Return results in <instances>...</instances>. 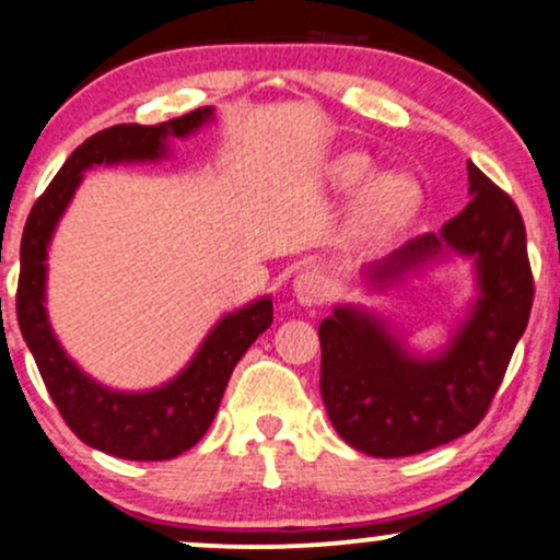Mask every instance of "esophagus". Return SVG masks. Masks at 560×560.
<instances>
[{
    "label": "esophagus",
    "mask_w": 560,
    "mask_h": 560,
    "mask_svg": "<svg viewBox=\"0 0 560 560\" xmlns=\"http://www.w3.org/2000/svg\"><path fill=\"white\" fill-rule=\"evenodd\" d=\"M329 293V280L316 269H306L293 280V295L301 306H319Z\"/></svg>",
    "instance_id": "1"
}]
</instances>
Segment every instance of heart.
<instances>
[{
  "instance_id": "heart-1",
  "label": "heart",
  "mask_w": 560,
  "mask_h": 560,
  "mask_svg": "<svg viewBox=\"0 0 560 560\" xmlns=\"http://www.w3.org/2000/svg\"><path fill=\"white\" fill-rule=\"evenodd\" d=\"M376 176V165L365 155H342L332 168V182L342 191L363 189L358 205V225L374 238H386L402 231L418 218L423 207V189L412 176L386 174Z\"/></svg>"
}]
</instances>
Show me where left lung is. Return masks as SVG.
I'll list each match as a JSON object with an SVG mask.
<instances>
[{
	"mask_svg": "<svg viewBox=\"0 0 560 560\" xmlns=\"http://www.w3.org/2000/svg\"><path fill=\"white\" fill-rule=\"evenodd\" d=\"M470 205L439 233L407 241L363 269L376 291L457 254L472 261L467 316L436 355H416L384 316L353 303L319 324L322 399L335 431L371 457H410L465 436L499 392L533 308V269L520 210L467 161Z\"/></svg>",
	"mask_w": 560,
	"mask_h": 560,
	"instance_id": "8db88e82",
	"label": "left lung"
}]
</instances>
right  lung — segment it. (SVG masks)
<instances>
[{
    "mask_svg": "<svg viewBox=\"0 0 560 560\" xmlns=\"http://www.w3.org/2000/svg\"><path fill=\"white\" fill-rule=\"evenodd\" d=\"M212 119V106L142 127L116 124L88 137L36 199L20 241L18 322L48 395L74 436L88 446L135 462L174 459L205 436L241 355L272 324V299L225 314L178 374L155 389L119 392L90 378L61 348L46 314V257L67 205L93 165L155 163L171 137H189Z\"/></svg>",
    "mask_w": 560,
    "mask_h": 560,
    "instance_id": "add662e5",
    "label": "right lung"
}]
</instances>
